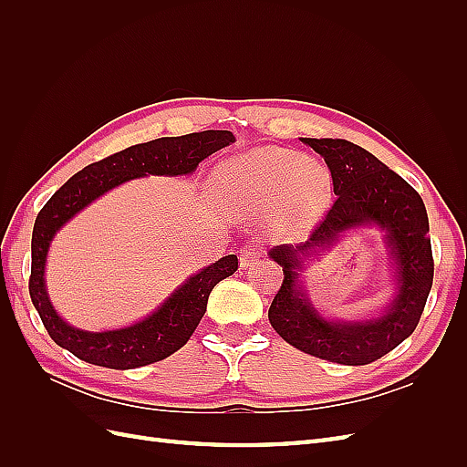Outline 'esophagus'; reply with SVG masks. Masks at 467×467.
Masks as SVG:
<instances>
[{
  "label": "esophagus",
  "mask_w": 467,
  "mask_h": 467,
  "mask_svg": "<svg viewBox=\"0 0 467 467\" xmlns=\"http://www.w3.org/2000/svg\"><path fill=\"white\" fill-rule=\"evenodd\" d=\"M261 259V253L255 245H244L242 249H239V265H242L244 268H249V266H255Z\"/></svg>",
  "instance_id": "esophagus-1"
}]
</instances>
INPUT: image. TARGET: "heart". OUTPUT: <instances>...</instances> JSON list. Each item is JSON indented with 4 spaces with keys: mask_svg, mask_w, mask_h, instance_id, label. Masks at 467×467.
I'll return each mask as SVG.
<instances>
[{
    "mask_svg": "<svg viewBox=\"0 0 467 467\" xmlns=\"http://www.w3.org/2000/svg\"><path fill=\"white\" fill-rule=\"evenodd\" d=\"M210 192L234 218L268 216L271 230L286 239L306 235L333 204V177L304 155L257 148L222 161Z\"/></svg>",
    "mask_w": 467,
    "mask_h": 467,
    "instance_id": "obj_1",
    "label": "heart"
}]
</instances>
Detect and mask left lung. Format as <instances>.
I'll list each match as a JSON object with an SVG mask.
<instances>
[{
	"label": "left lung",
	"mask_w": 467,
	"mask_h": 467,
	"mask_svg": "<svg viewBox=\"0 0 467 467\" xmlns=\"http://www.w3.org/2000/svg\"><path fill=\"white\" fill-rule=\"evenodd\" d=\"M302 142L327 163L337 201L306 244L268 251L285 271L268 321L286 343L307 355L347 366L370 364L403 343L425 309L434 275L427 208L405 179L364 148L338 138H302ZM370 224L385 232L394 266V298L372 318H325L303 288V265L324 254L343 233Z\"/></svg>",
	"instance_id": "8db88e82"
}]
</instances>
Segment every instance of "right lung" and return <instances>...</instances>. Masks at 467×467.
<instances>
[{"instance_id": "right-lung-1", "label": "right lung", "mask_w": 467, "mask_h": 467, "mask_svg": "<svg viewBox=\"0 0 467 467\" xmlns=\"http://www.w3.org/2000/svg\"><path fill=\"white\" fill-rule=\"evenodd\" d=\"M232 142L235 136L230 130H204L136 144L83 167L50 196L33 228L29 292L56 345L89 364L130 370L171 357L189 341L206 312L212 288L237 271L235 255H225L189 276L142 321L110 331L78 329L58 316L47 292V255L56 232L105 192L138 177L191 175L208 155Z\"/></svg>"}]
</instances>
